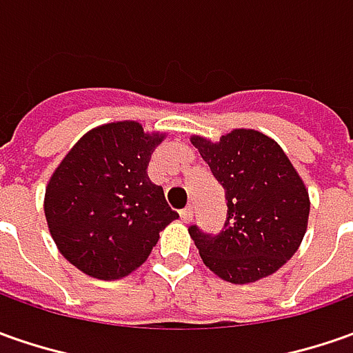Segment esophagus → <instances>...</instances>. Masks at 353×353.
<instances>
[{
	"label": "esophagus",
	"instance_id": "obj_1",
	"mask_svg": "<svg viewBox=\"0 0 353 353\" xmlns=\"http://www.w3.org/2000/svg\"><path fill=\"white\" fill-rule=\"evenodd\" d=\"M179 219H181L183 223H191V221H193V209H191V207L181 209V211H179Z\"/></svg>",
	"mask_w": 353,
	"mask_h": 353
}]
</instances>
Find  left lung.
Listing matches in <instances>:
<instances>
[{"label": "left lung", "instance_id": "8db88e82", "mask_svg": "<svg viewBox=\"0 0 353 353\" xmlns=\"http://www.w3.org/2000/svg\"><path fill=\"white\" fill-rule=\"evenodd\" d=\"M225 189L226 221L216 234L189 226L205 265L230 283L277 272L307 230L309 191L281 146L258 130L236 128L219 142L191 139Z\"/></svg>", "mask_w": 353, "mask_h": 353}]
</instances>
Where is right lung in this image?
I'll list each match as a JSON object with an SVG mask.
<instances>
[{"label":"right lung","instance_id":"right-lung-1","mask_svg":"<svg viewBox=\"0 0 353 353\" xmlns=\"http://www.w3.org/2000/svg\"><path fill=\"white\" fill-rule=\"evenodd\" d=\"M164 134L134 121L90 130L48 181L44 214L70 263L97 279H119L142 265L160 232L177 219L148 162Z\"/></svg>","mask_w":353,"mask_h":353}]
</instances>
